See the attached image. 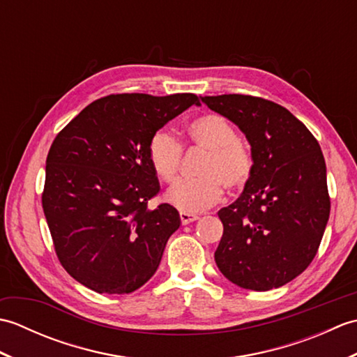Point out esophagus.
<instances>
[{
	"label": "esophagus",
	"mask_w": 357,
	"mask_h": 357,
	"mask_svg": "<svg viewBox=\"0 0 357 357\" xmlns=\"http://www.w3.org/2000/svg\"><path fill=\"white\" fill-rule=\"evenodd\" d=\"M179 218H181V222H183V225H187L190 222H195L198 221L199 216L198 215H192V213H185V211H181L179 213Z\"/></svg>",
	"instance_id": "1"
}]
</instances>
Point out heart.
<instances>
[{
  "label": "heart",
  "mask_w": 357,
  "mask_h": 357,
  "mask_svg": "<svg viewBox=\"0 0 357 357\" xmlns=\"http://www.w3.org/2000/svg\"><path fill=\"white\" fill-rule=\"evenodd\" d=\"M188 141L207 150L199 170V179H181L165 193L170 206L185 213L206 210L222 198L224 185L241 190L253 170V158L244 142L238 139L234 127L219 115H204L187 126ZM183 147L165 130L156 132L149 142V159L155 173L165 183L176 178Z\"/></svg>",
  "instance_id": "obj_1"
}]
</instances>
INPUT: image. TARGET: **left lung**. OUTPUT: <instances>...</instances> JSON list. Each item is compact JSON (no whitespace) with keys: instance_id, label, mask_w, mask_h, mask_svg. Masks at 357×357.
<instances>
[{"instance_id":"1","label":"left lung","mask_w":357,"mask_h":357,"mask_svg":"<svg viewBox=\"0 0 357 357\" xmlns=\"http://www.w3.org/2000/svg\"><path fill=\"white\" fill-rule=\"evenodd\" d=\"M245 135L253 170L239 198L218 211L224 233L215 252L222 275L267 291L290 282L317 253L330 216L319 142L282 105L248 95L201 98Z\"/></svg>"}]
</instances>
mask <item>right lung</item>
I'll list each match as a JSON object with an SVG mask.
<instances>
[{
	"mask_svg": "<svg viewBox=\"0 0 357 357\" xmlns=\"http://www.w3.org/2000/svg\"><path fill=\"white\" fill-rule=\"evenodd\" d=\"M193 93L110 95L89 104L53 141L43 208L59 262L96 293L126 294L155 275L178 210L149 208L159 181L149 142L190 105Z\"/></svg>",
	"mask_w": 357,
	"mask_h": 357,
	"instance_id": "1",
	"label": "right lung"
}]
</instances>
